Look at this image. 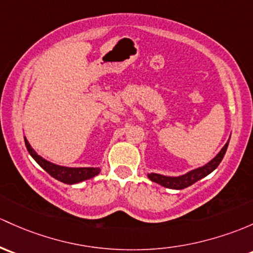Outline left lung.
I'll return each mask as SVG.
<instances>
[{
	"mask_svg": "<svg viewBox=\"0 0 253 253\" xmlns=\"http://www.w3.org/2000/svg\"><path fill=\"white\" fill-rule=\"evenodd\" d=\"M228 144H229V140L225 143L224 147L220 149L219 153H218L211 161L207 162V164L204 165V166L191 169V171L187 172V173L182 175H177V177H171V175H164L159 173H148V178L151 180V182L158 183V184L162 185V187L169 188V189L180 190V189H184V188L190 187L191 184H194L195 182L200 180L201 178L206 177L207 174H210L211 172H213L214 169H217L218 165L220 164V161H222L223 158H224L225 151H227L228 149Z\"/></svg>",
	"mask_w": 253,
	"mask_h": 253,
	"instance_id": "left-lung-1",
	"label": "left lung"
}]
</instances>
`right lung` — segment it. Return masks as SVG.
Here are the masks:
<instances>
[{
    "label": "right lung",
    "instance_id": "right-lung-1",
    "mask_svg": "<svg viewBox=\"0 0 253 253\" xmlns=\"http://www.w3.org/2000/svg\"><path fill=\"white\" fill-rule=\"evenodd\" d=\"M26 149H28L29 154L33 156V159L35 160L47 173H49L53 178H55L59 182L65 183V184H76V183L84 182V180L91 179V178L95 177L100 172L99 167H66V166H60V165H55L53 162H50L46 159H43L42 156H40L39 154L34 150L33 147L30 145V143L28 142L25 137Z\"/></svg>",
    "mask_w": 253,
    "mask_h": 253
}]
</instances>
